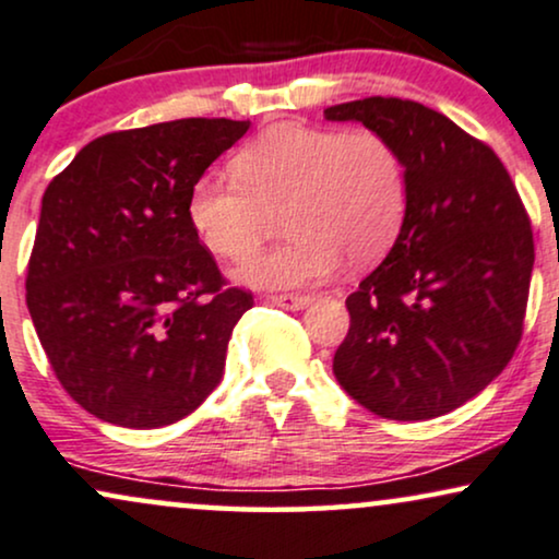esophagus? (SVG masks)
<instances>
[{
    "mask_svg": "<svg viewBox=\"0 0 559 559\" xmlns=\"http://www.w3.org/2000/svg\"><path fill=\"white\" fill-rule=\"evenodd\" d=\"M271 301L284 309H305L312 305V297H305V294H273Z\"/></svg>",
    "mask_w": 559,
    "mask_h": 559,
    "instance_id": "esophagus-1",
    "label": "esophagus"
}]
</instances>
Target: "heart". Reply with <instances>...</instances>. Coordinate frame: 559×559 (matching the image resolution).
Here are the masks:
<instances>
[{
  "label": "heart",
  "mask_w": 559,
  "mask_h": 559,
  "mask_svg": "<svg viewBox=\"0 0 559 559\" xmlns=\"http://www.w3.org/2000/svg\"><path fill=\"white\" fill-rule=\"evenodd\" d=\"M231 177L203 174L187 194V221L207 252L241 260L285 213L284 246L237 267L254 288H305L328 278L344 254L380 260L408 211V171L399 145L378 130L275 124L231 156Z\"/></svg>",
  "instance_id": "obj_1"
}]
</instances>
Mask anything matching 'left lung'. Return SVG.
I'll list each match as a JSON object with an SVG mask.
<instances>
[{
    "mask_svg": "<svg viewBox=\"0 0 559 559\" xmlns=\"http://www.w3.org/2000/svg\"><path fill=\"white\" fill-rule=\"evenodd\" d=\"M399 145L408 211L393 250L346 299L333 356L341 388L382 419L459 408L513 359L523 335L534 234L497 153L445 114L369 96L325 109Z\"/></svg>",
    "mask_w": 559,
    "mask_h": 559,
    "instance_id": "1",
    "label": "left lung"
}]
</instances>
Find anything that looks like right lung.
I'll return each instance as SVG.
<instances>
[{
  "instance_id": "obj_1",
  "label": "right lung",
  "mask_w": 559,
  "mask_h": 559,
  "mask_svg": "<svg viewBox=\"0 0 559 559\" xmlns=\"http://www.w3.org/2000/svg\"><path fill=\"white\" fill-rule=\"evenodd\" d=\"M247 130L192 117L100 134L46 187L25 301L57 380L98 419L174 425L221 382L254 299L226 286L187 194Z\"/></svg>"
}]
</instances>
